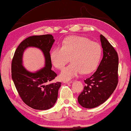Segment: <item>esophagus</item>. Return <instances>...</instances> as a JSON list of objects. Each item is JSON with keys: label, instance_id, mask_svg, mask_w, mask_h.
I'll return each instance as SVG.
<instances>
[{"label": "esophagus", "instance_id": "obj_1", "mask_svg": "<svg viewBox=\"0 0 131 131\" xmlns=\"http://www.w3.org/2000/svg\"><path fill=\"white\" fill-rule=\"evenodd\" d=\"M72 81H63V83L65 84H69V83H72Z\"/></svg>", "mask_w": 131, "mask_h": 131}]
</instances>
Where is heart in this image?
<instances>
[{
    "instance_id": "b5f03b06",
    "label": "heart",
    "mask_w": 131,
    "mask_h": 131,
    "mask_svg": "<svg viewBox=\"0 0 131 131\" xmlns=\"http://www.w3.org/2000/svg\"><path fill=\"white\" fill-rule=\"evenodd\" d=\"M101 56V48L98 43L91 41L86 37L75 36L66 38L62 47H53L50 59L54 66L61 69L69 61L72 62L62 70L60 78L69 80L82 72H92L98 66Z\"/></svg>"
}]
</instances>
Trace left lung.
<instances>
[{
  "label": "left lung",
  "mask_w": 131,
  "mask_h": 131,
  "mask_svg": "<svg viewBox=\"0 0 131 131\" xmlns=\"http://www.w3.org/2000/svg\"><path fill=\"white\" fill-rule=\"evenodd\" d=\"M100 41L103 58L93 74L84 80V90L78 97V101L85 108L100 105L109 99L118 84V57L117 51L103 35Z\"/></svg>",
  "instance_id": "obj_1"
}]
</instances>
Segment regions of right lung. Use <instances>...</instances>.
Wrapping results in <instances>:
<instances>
[{
    "mask_svg": "<svg viewBox=\"0 0 131 131\" xmlns=\"http://www.w3.org/2000/svg\"><path fill=\"white\" fill-rule=\"evenodd\" d=\"M55 40L51 34L27 38L15 50L11 63L12 78L22 101L37 110H46L54 106L57 100L60 82L50 83L57 74L51 70L50 51ZM29 47L41 49L44 54L45 66L35 73L28 72L22 65L23 52Z\"/></svg>",
    "mask_w": 131,
    "mask_h": 131,
    "instance_id": "right-lung-1",
    "label": "right lung"
}]
</instances>
